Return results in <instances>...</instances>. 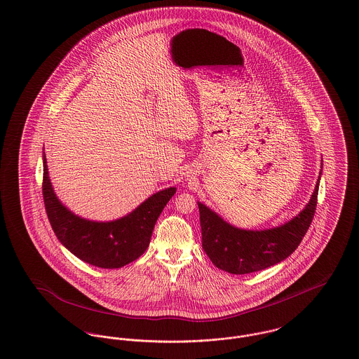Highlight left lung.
Returning <instances> with one entry per match:
<instances>
[{"label": "left lung", "mask_w": 359, "mask_h": 359, "mask_svg": "<svg viewBox=\"0 0 359 359\" xmlns=\"http://www.w3.org/2000/svg\"><path fill=\"white\" fill-rule=\"evenodd\" d=\"M317 194L318 182L304 210L287 224L267 231L237 229L198 202L202 247L215 267L231 274H251L271 267L294 252L308 232L316 211Z\"/></svg>", "instance_id": "8db88e82"}]
</instances>
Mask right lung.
<instances>
[{"label":"right lung","instance_id":"obj_1","mask_svg":"<svg viewBox=\"0 0 359 359\" xmlns=\"http://www.w3.org/2000/svg\"><path fill=\"white\" fill-rule=\"evenodd\" d=\"M43 201L51 228L79 259L102 269H119L147 251L154 224L176 189L151 195L140 208L112 222H93L74 215L57 199L43 154Z\"/></svg>","mask_w":359,"mask_h":359}]
</instances>
